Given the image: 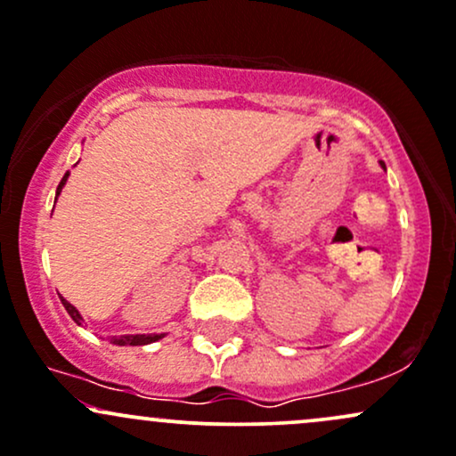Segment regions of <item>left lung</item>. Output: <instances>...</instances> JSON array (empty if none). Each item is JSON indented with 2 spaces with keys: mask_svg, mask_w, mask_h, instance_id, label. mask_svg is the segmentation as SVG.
I'll list each match as a JSON object with an SVG mask.
<instances>
[{
  "mask_svg": "<svg viewBox=\"0 0 456 456\" xmlns=\"http://www.w3.org/2000/svg\"><path fill=\"white\" fill-rule=\"evenodd\" d=\"M381 167H383V170H386V163H383V161H381Z\"/></svg>",
  "mask_w": 456,
  "mask_h": 456,
  "instance_id": "left-lung-1",
  "label": "left lung"
}]
</instances>
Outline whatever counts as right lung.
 Masks as SVG:
<instances>
[{
	"label": "right lung",
	"mask_w": 456,
	"mask_h": 456,
	"mask_svg": "<svg viewBox=\"0 0 456 456\" xmlns=\"http://www.w3.org/2000/svg\"><path fill=\"white\" fill-rule=\"evenodd\" d=\"M66 178H69V172H66L62 181H60V185H58V191H55V200H58L60 191H62V187H64ZM62 304H64L66 312H69V314H70V319H73L77 325H81V321H84V319H81V314H79V312H77L75 305H73V304H69V301H66V299H62ZM159 338H163V334H152V336H146V334H135V336H118V338H114V345H120V346H125V345H131V346H140V345H151V342H155V340H159Z\"/></svg>",
	"instance_id": "add662e5"
}]
</instances>
